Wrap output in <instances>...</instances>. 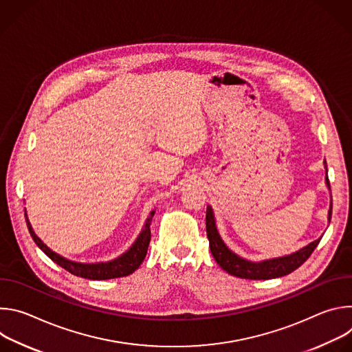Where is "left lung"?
Segmentation results:
<instances>
[{"label":"left lung","mask_w":352,"mask_h":352,"mask_svg":"<svg viewBox=\"0 0 352 352\" xmlns=\"http://www.w3.org/2000/svg\"><path fill=\"white\" fill-rule=\"evenodd\" d=\"M324 168H326V185L330 190V182L327 177V164L326 160ZM331 219V200H330V209L327 214V221L330 223ZM206 232L209 238V246H210V252L219 266L226 270L228 274L239 277V278H248V280H269V278H276V277H283L285 274H289L295 269H298L300 265H302L315 250L318 243L320 242L322 236L315 239L314 242L308 243L307 246L298 249L296 252L280 256V258H273V259H266L262 262H252L248 261L245 258H241L235 252L226 245L223 241L217 224H216V217L212 206H208L206 209Z\"/></svg>","instance_id":"8db88e82"}]
</instances>
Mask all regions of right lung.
Returning a JSON list of instances; mask_svg holds the SVG:
<instances>
[{"label": "right lung", "instance_id": "obj_1", "mask_svg": "<svg viewBox=\"0 0 352 352\" xmlns=\"http://www.w3.org/2000/svg\"><path fill=\"white\" fill-rule=\"evenodd\" d=\"M155 213H156V210H152L148 213V217L146 219V223H144L142 231L139 232L138 238L135 239V242L132 243V246L126 250V252H124L118 258L109 261V262L80 263V262L69 261V259L58 255L57 252H54L53 249H50L34 232V230L29 221L26 209H25L26 224H28L29 232H30L33 241L36 242V245L54 263H57L58 266H61L71 274L82 277V278H87V280H109V278H118V277H125V276L132 274L142 265L143 259L146 258L148 242H150V223H152Z\"/></svg>", "mask_w": 352, "mask_h": 352}]
</instances>
